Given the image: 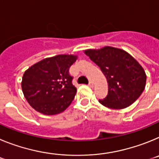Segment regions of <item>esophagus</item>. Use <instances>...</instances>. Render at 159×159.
I'll return each instance as SVG.
<instances>
[{
	"instance_id": "1",
	"label": "esophagus",
	"mask_w": 159,
	"mask_h": 159,
	"mask_svg": "<svg viewBox=\"0 0 159 159\" xmlns=\"http://www.w3.org/2000/svg\"><path fill=\"white\" fill-rule=\"evenodd\" d=\"M88 86L91 87V88H93V87H94L93 82H92V81H91V82H89V84H88Z\"/></svg>"
}]
</instances>
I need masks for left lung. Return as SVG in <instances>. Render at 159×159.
I'll list each match as a JSON object with an SVG mask.
<instances>
[{
  "label": "left lung",
  "mask_w": 159,
  "mask_h": 159,
  "mask_svg": "<svg viewBox=\"0 0 159 159\" xmlns=\"http://www.w3.org/2000/svg\"><path fill=\"white\" fill-rule=\"evenodd\" d=\"M100 67L108 84V93L99 99L103 106L123 109L141 95L146 86L147 75L143 67L129 53L113 47L88 49L84 52Z\"/></svg>",
  "instance_id": "obj_1"
}]
</instances>
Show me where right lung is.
<instances>
[{
	"label": "right lung",
	"instance_id": "obj_1",
	"mask_svg": "<svg viewBox=\"0 0 159 159\" xmlns=\"http://www.w3.org/2000/svg\"><path fill=\"white\" fill-rule=\"evenodd\" d=\"M77 56L58 55L43 59L24 73L22 92L28 102L40 113L52 116L64 111L75 98L76 88L69 68Z\"/></svg>",
	"mask_w": 159,
	"mask_h": 159
}]
</instances>
